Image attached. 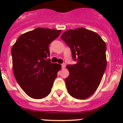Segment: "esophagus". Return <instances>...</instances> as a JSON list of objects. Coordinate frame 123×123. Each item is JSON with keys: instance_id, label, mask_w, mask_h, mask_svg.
Wrapping results in <instances>:
<instances>
[{"instance_id": "obj_1", "label": "esophagus", "mask_w": 123, "mask_h": 123, "mask_svg": "<svg viewBox=\"0 0 123 123\" xmlns=\"http://www.w3.org/2000/svg\"><path fill=\"white\" fill-rule=\"evenodd\" d=\"M65 67H66V64L65 63L62 64V68L63 69H64V68H65Z\"/></svg>"}]
</instances>
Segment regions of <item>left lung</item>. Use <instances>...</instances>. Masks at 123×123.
Returning <instances> with one entry per match:
<instances>
[{
    "label": "left lung",
    "mask_w": 123,
    "mask_h": 123,
    "mask_svg": "<svg viewBox=\"0 0 123 123\" xmlns=\"http://www.w3.org/2000/svg\"><path fill=\"white\" fill-rule=\"evenodd\" d=\"M61 39L70 47L76 64L67 65L69 72L65 79L69 95L85 99L98 88L106 67V44L98 34L78 28L65 31Z\"/></svg>",
    "instance_id": "obj_1"
}]
</instances>
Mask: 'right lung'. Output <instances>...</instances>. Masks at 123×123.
<instances>
[{"instance_id":"right-lung-1","label":"right lung","mask_w":123,"mask_h":123,"mask_svg":"<svg viewBox=\"0 0 123 123\" xmlns=\"http://www.w3.org/2000/svg\"><path fill=\"white\" fill-rule=\"evenodd\" d=\"M61 30L37 28L23 34L12 49L14 76L30 97L41 99L50 93L60 64L51 63L49 45Z\"/></svg>"}]
</instances>
